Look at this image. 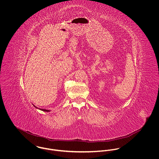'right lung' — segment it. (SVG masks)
<instances>
[{
    "mask_svg": "<svg viewBox=\"0 0 159 159\" xmlns=\"http://www.w3.org/2000/svg\"><path fill=\"white\" fill-rule=\"evenodd\" d=\"M34 107H36L35 106H34ZM36 108H37V107H36ZM40 110H42V111H49V110H45V109H40Z\"/></svg>",
    "mask_w": 159,
    "mask_h": 159,
    "instance_id": "add662e5",
    "label": "right lung"
}]
</instances>
